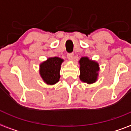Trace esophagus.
Masks as SVG:
<instances>
[{"label":"esophagus","mask_w":131,"mask_h":131,"mask_svg":"<svg viewBox=\"0 0 131 131\" xmlns=\"http://www.w3.org/2000/svg\"><path fill=\"white\" fill-rule=\"evenodd\" d=\"M67 57H68V60H73V57H74V54L73 53H69V54H68V55H67Z\"/></svg>","instance_id":"1"}]
</instances>
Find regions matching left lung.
<instances>
[{"label":"left lung","instance_id":"8db88e82","mask_svg":"<svg viewBox=\"0 0 131 131\" xmlns=\"http://www.w3.org/2000/svg\"><path fill=\"white\" fill-rule=\"evenodd\" d=\"M80 65L81 81L88 84H92L97 81L99 71L98 62L89 60L88 57H82L79 61Z\"/></svg>","mask_w":131,"mask_h":131}]
</instances>
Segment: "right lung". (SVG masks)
<instances>
[{
    "label": "right lung",
    "mask_w": 131,
    "mask_h": 131,
    "mask_svg": "<svg viewBox=\"0 0 131 131\" xmlns=\"http://www.w3.org/2000/svg\"><path fill=\"white\" fill-rule=\"evenodd\" d=\"M63 59L58 57L49 58L40 64V75L47 84H56L60 78V71Z\"/></svg>",
    "instance_id": "right-lung-1"
}]
</instances>
